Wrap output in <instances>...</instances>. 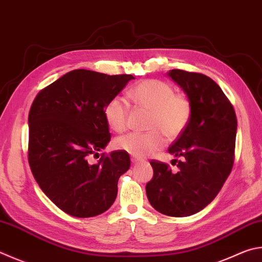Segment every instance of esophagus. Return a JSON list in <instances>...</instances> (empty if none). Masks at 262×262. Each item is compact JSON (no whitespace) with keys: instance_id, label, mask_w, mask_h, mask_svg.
Segmentation results:
<instances>
[{"instance_id":"esophagus-1","label":"esophagus","mask_w":262,"mask_h":262,"mask_svg":"<svg viewBox=\"0 0 262 262\" xmlns=\"http://www.w3.org/2000/svg\"><path fill=\"white\" fill-rule=\"evenodd\" d=\"M132 163L136 165V164H141V163H143V160L140 159V158H136V157H133V158H132Z\"/></svg>"}]
</instances>
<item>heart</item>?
<instances>
[{
    "label": "heart",
    "instance_id": "b5f03b06",
    "mask_svg": "<svg viewBox=\"0 0 262 262\" xmlns=\"http://www.w3.org/2000/svg\"><path fill=\"white\" fill-rule=\"evenodd\" d=\"M128 97L136 106L150 111L146 133H129L118 137L115 145L137 158H144L161 149L165 137L175 139L183 133L191 119L192 106L184 94L174 93L169 83L161 80L150 79L135 84ZM106 122L115 132H123L127 128L128 105L122 98L115 97L104 108Z\"/></svg>",
    "mask_w": 262,
    "mask_h": 262
}]
</instances>
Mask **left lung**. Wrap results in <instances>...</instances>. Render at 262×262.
Returning a JSON list of instances; mask_svg holds the SVG:
<instances>
[{
    "mask_svg": "<svg viewBox=\"0 0 262 262\" xmlns=\"http://www.w3.org/2000/svg\"><path fill=\"white\" fill-rule=\"evenodd\" d=\"M191 102L189 125L168 147L177 158V173L152 160L154 178L146 183L151 206L165 215L188 216L206 207L220 191L234 165L237 119L229 99L211 78L170 70Z\"/></svg>",
    "mask_w": 262,
    "mask_h": 262,
    "instance_id": "8db88e82",
    "label": "left lung"
}]
</instances>
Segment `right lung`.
I'll list each match as a JSON object with an SVG mask.
<instances>
[{
  "label": "right lung",
  "mask_w": 262,
  "mask_h": 262,
  "mask_svg": "<svg viewBox=\"0 0 262 262\" xmlns=\"http://www.w3.org/2000/svg\"><path fill=\"white\" fill-rule=\"evenodd\" d=\"M132 79L74 70L42 89L32 104L28 163L42 191L70 215L96 216L116 201L129 155L118 150L97 164L89 160L111 140L104 108Z\"/></svg>",
  "instance_id": "add662e5"
}]
</instances>
